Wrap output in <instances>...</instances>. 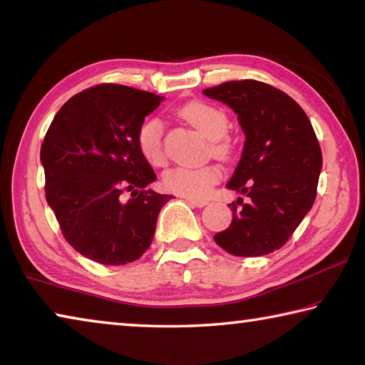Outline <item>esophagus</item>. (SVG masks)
Returning <instances> with one entry per match:
<instances>
[{"mask_svg":"<svg viewBox=\"0 0 365 365\" xmlns=\"http://www.w3.org/2000/svg\"><path fill=\"white\" fill-rule=\"evenodd\" d=\"M185 201H187L190 206H195V207H205L207 205L206 200H191V197H185Z\"/></svg>","mask_w":365,"mask_h":365,"instance_id":"obj_1","label":"esophagus"}]
</instances>
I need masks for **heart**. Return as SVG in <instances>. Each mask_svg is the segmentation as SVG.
I'll list each match as a JSON object with an SVG mask.
<instances>
[{
  "mask_svg": "<svg viewBox=\"0 0 365 365\" xmlns=\"http://www.w3.org/2000/svg\"><path fill=\"white\" fill-rule=\"evenodd\" d=\"M178 114L201 135L211 140L209 148L214 156H225L230 146L224 138L228 130V117L224 110L205 101H191L180 108ZM163 135V122L158 117H150L138 127L137 148L143 159L153 168H160L168 160ZM219 177L220 170L215 165L172 168L163 175V185L170 193L191 197V200H202L209 195Z\"/></svg>",
  "mask_w": 365,
  "mask_h": 365,
  "instance_id": "1",
  "label": "heart"
}]
</instances>
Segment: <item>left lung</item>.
<instances>
[{"mask_svg":"<svg viewBox=\"0 0 365 365\" xmlns=\"http://www.w3.org/2000/svg\"><path fill=\"white\" fill-rule=\"evenodd\" d=\"M238 114L246 135L242 159L227 187L232 224L214 235L233 256L255 257L280 250L312 207L322 169L316 132L292 96L257 80H235L202 91ZM240 206L238 207L237 205Z\"/></svg>","mask_w":365,"mask_h":365,"instance_id":"1","label":"left lung"}]
</instances>
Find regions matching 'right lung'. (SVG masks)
I'll list each match as a JSON object with an SVG mask.
<instances>
[{
  "label": "right lung",
  "instance_id": "1",
  "mask_svg": "<svg viewBox=\"0 0 365 365\" xmlns=\"http://www.w3.org/2000/svg\"><path fill=\"white\" fill-rule=\"evenodd\" d=\"M160 101L125 85L91 86L58 110L45 135L40 159L46 201L64 238L91 261H137L172 197L146 190L156 174L137 148L138 127Z\"/></svg>",
  "mask_w": 365,
  "mask_h": 365
}]
</instances>
